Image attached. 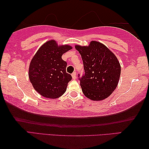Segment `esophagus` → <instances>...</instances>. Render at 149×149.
Segmentation results:
<instances>
[{"label": "esophagus", "mask_w": 149, "mask_h": 149, "mask_svg": "<svg viewBox=\"0 0 149 149\" xmlns=\"http://www.w3.org/2000/svg\"><path fill=\"white\" fill-rule=\"evenodd\" d=\"M72 77L73 79H76V72H73L72 73Z\"/></svg>", "instance_id": "esophagus-1"}]
</instances>
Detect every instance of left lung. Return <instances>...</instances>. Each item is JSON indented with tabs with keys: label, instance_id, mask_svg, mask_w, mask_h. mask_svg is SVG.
I'll return each instance as SVG.
<instances>
[{
	"label": "left lung",
	"instance_id": "8db88e82",
	"mask_svg": "<svg viewBox=\"0 0 149 149\" xmlns=\"http://www.w3.org/2000/svg\"><path fill=\"white\" fill-rule=\"evenodd\" d=\"M83 61L84 74H78L84 96L92 100H102L110 96L118 84L121 67L109 49L97 41L88 46L76 45Z\"/></svg>",
	"mask_w": 149,
	"mask_h": 149
}]
</instances>
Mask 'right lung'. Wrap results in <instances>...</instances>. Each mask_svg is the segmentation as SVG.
Wrapping results in <instances>:
<instances>
[{"mask_svg": "<svg viewBox=\"0 0 149 149\" xmlns=\"http://www.w3.org/2000/svg\"><path fill=\"white\" fill-rule=\"evenodd\" d=\"M72 47L58 46L54 40L44 43L34 55L29 68V79L34 89L43 97L57 98L65 93L72 79L66 72L67 63L62 55Z\"/></svg>", "mask_w": 149, "mask_h": 149, "instance_id": "add662e5", "label": "right lung"}]
</instances>
